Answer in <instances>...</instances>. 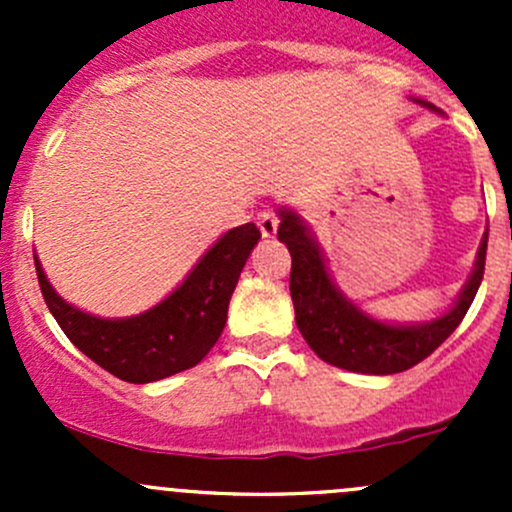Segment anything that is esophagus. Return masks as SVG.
<instances>
[{"mask_svg":"<svg viewBox=\"0 0 512 512\" xmlns=\"http://www.w3.org/2000/svg\"><path fill=\"white\" fill-rule=\"evenodd\" d=\"M257 227H260L262 237H275L277 227H280V218H277L272 210H262V213L257 215Z\"/></svg>","mask_w":512,"mask_h":512,"instance_id":"1","label":"esophagus"}]
</instances>
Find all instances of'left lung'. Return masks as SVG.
<instances>
[{"mask_svg": "<svg viewBox=\"0 0 512 512\" xmlns=\"http://www.w3.org/2000/svg\"><path fill=\"white\" fill-rule=\"evenodd\" d=\"M416 103L436 111V106L421 98H416ZM277 237L285 242L292 255L289 294H292L294 319H297L304 342L327 364L356 371V374L376 376L411 369L451 337L476 299L485 270V250H488V232H485L471 277L463 285L456 304L443 317L421 324H386L361 312L352 299L344 297L342 289L334 285L322 247L317 245L309 227L294 210H280Z\"/></svg>", "mask_w": 512, "mask_h": 512, "instance_id": "8db88e82", "label": "left lung"}]
</instances>
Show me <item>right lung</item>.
I'll return each mask as SVG.
<instances>
[{
    "instance_id": "obj_1",
    "label": "right lung",
    "mask_w": 512,
    "mask_h": 512,
    "mask_svg": "<svg viewBox=\"0 0 512 512\" xmlns=\"http://www.w3.org/2000/svg\"><path fill=\"white\" fill-rule=\"evenodd\" d=\"M260 240L255 223L225 232L190 270L183 285L148 312L126 319H101L61 299L34 255L41 294L64 329L91 361L128 384H151L200 364L227 322V304L240 272Z\"/></svg>"
}]
</instances>
